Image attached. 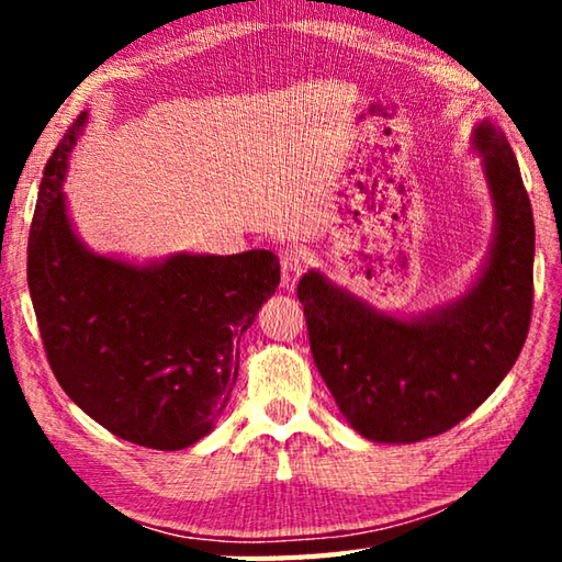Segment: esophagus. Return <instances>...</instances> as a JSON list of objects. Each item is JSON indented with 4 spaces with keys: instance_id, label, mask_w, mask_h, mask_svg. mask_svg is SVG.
Returning a JSON list of instances; mask_svg holds the SVG:
<instances>
[{
    "instance_id": "1",
    "label": "esophagus",
    "mask_w": 562,
    "mask_h": 562,
    "mask_svg": "<svg viewBox=\"0 0 562 562\" xmlns=\"http://www.w3.org/2000/svg\"><path fill=\"white\" fill-rule=\"evenodd\" d=\"M280 268H282V288L284 290H294V284L302 278L304 272V262L294 250H284L280 258Z\"/></svg>"
}]
</instances>
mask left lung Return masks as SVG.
I'll use <instances>...</instances> for the list:
<instances>
[{
	"instance_id": "obj_1",
	"label": "left lung",
	"mask_w": 562,
	"mask_h": 562,
	"mask_svg": "<svg viewBox=\"0 0 562 562\" xmlns=\"http://www.w3.org/2000/svg\"><path fill=\"white\" fill-rule=\"evenodd\" d=\"M496 231L469 292L394 317L310 270L297 284L315 364L351 429L379 443L449 431L496 392L526 345L536 223L506 133L488 119L471 133Z\"/></svg>"
}]
</instances>
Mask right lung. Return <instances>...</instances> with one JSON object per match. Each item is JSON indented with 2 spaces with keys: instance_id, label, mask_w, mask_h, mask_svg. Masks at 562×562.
<instances>
[{
  "instance_id": "right-lung-1",
  "label": "right lung",
  "mask_w": 562,
  "mask_h": 562,
  "mask_svg": "<svg viewBox=\"0 0 562 562\" xmlns=\"http://www.w3.org/2000/svg\"><path fill=\"white\" fill-rule=\"evenodd\" d=\"M81 113L44 168L26 280L56 382L119 439L178 451L213 431L237 382L240 337L280 284L270 250L136 265L89 250L61 183Z\"/></svg>"
}]
</instances>
